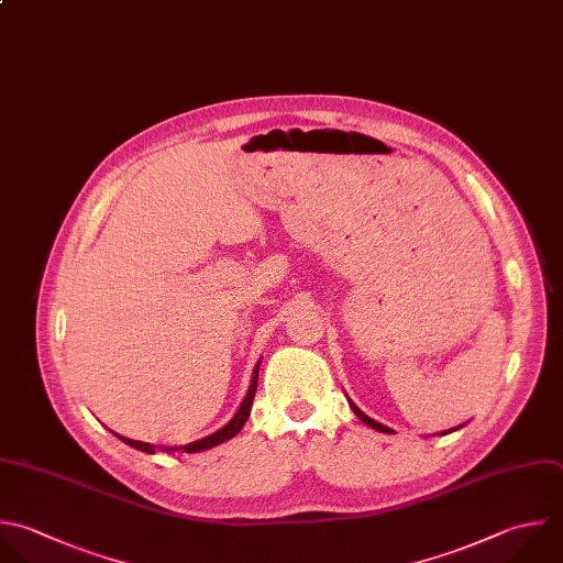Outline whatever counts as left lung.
Here are the masks:
<instances>
[{
    "mask_svg": "<svg viewBox=\"0 0 563 563\" xmlns=\"http://www.w3.org/2000/svg\"><path fill=\"white\" fill-rule=\"evenodd\" d=\"M350 405H352V409H354V413H356V416H358V418H361V420H363V422H365V424H369V427H372V429H378V431H385V433H387V431H389V429H387V427H385V424H380V422H376V420H372V418H369V416H367V413H363V411H361V409H358V407H356V405H354V402H350ZM455 429H457V427H455ZM455 429H449V431H442V433H451V431H455Z\"/></svg>",
    "mask_w": 563,
    "mask_h": 563,
    "instance_id": "obj_1",
    "label": "left lung"
}]
</instances>
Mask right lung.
Instances as JSON below:
<instances>
[{"instance_id": "add662e5", "label": "right lung", "mask_w": 563, "mask_h": 563, "mask_svg": "<svg viewBox=\"0 0 563 563\" xmlns=\"http://www.w3.org/2000/svg\"><path fill=\"white\" fill-rule=\"evenodd\" d=\"M257 369H260V363L255 365V369H253V378H251V387H249V391H246V396H244V400H242V405H240V409H238V413L220 429V431H216V433H211V435H207V438H202V440H196V442H189V444H183V446H178L180 451H185V453H198V451H207V449H211V446H216V444H222L224 440H229V438H233L242 427H244V422H246V418H249V413H251V405H253V398H255V391H257ZM123 442H128L130 446H134V449H139V451H145V453H156L158 451V446L156 444H152V442H141V440H130V438H123V435H119ZM167 451H176V446L174 449H167Z\"/></svg>"}]
</instances>
